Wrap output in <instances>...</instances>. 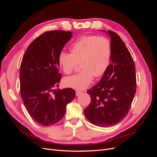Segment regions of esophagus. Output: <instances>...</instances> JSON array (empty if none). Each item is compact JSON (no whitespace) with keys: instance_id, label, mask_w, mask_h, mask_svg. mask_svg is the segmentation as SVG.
<instances>
[{"instance_id":"obj_1","label":"esophagus","mask_w":157,"mask_h":157,"mask_svg":"<svg viewBox=\"0 0 157 157\" xmlns=\"http://www.w3.org/2000/svg\"><path fill=\"white\" fill-rule=\"evenodd\" d=\"M80 94H82V92H80V91H76V96H80Z\"/></svg>"}]
</instances>
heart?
Wrapping results in <instances>:
<instances>
[{
  "label": "heart",
  "mask_w": 157,
  "mask_h": 157,
  "mask_svg": "<svg viewBox=\"0 0 157 157\" xmlns=\"http://www.w3.org/2000/svg\"><path fill=\"white\" fill-rule=\"evenodd\" d=\"M71 53L61 51L58 63L64 73H72L78 63L82 71L63 79L65 86L83 90L92 83L94 76L99 77L106 72L111 58V45L108 39L95 35L82 36L70 46Z\"/></svg>",
  "instance_id": "b5f03b06"
}]
</instances>
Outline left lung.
I'll return each instance as SVG.
<instances>
[{
	"label": "left lung",
	"instance_id": "left-lung-1",
	"mask_svg": "<svg viewBox=\"0 0 157 157\" xmlns=\"http://www.w3.org/2000/svg\"><path fill=\"white\" fill-rule=\"evenodd\" d=\"M103 31L111 37V63L99 82L87 91L91 102L84 115L94 125L109 127L127 115L136 94V76L134 60L121 37L111 31Z\"/></svg>",
	"mask_w": 157,
	"mask_h": 157
}]
</instances>
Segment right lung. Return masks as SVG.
<instances>
[{
	"label": "right lung",
	"instance_id": "1",
	"mask_svg": "<svg viewBox=\"0 0 157 157\" xmlns=\"http://www.w3.org/2000/svg\"><path fill=\"white\" fill-rule=\"evenodd\" d=\"M71 37V31L45 32L31 42L23 57L20 70L21 98L33 119L42 126L54 124L61 119L66 106L75 96L72 88L54 90L59 86L61 77L58 56Z\"/></svg>",
	"mask_w": 157,
	"mask_h": 157
}]
</instances>
